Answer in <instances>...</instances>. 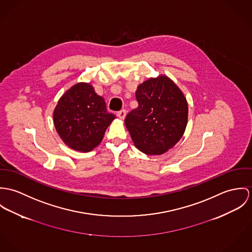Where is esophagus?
Instances as JSON below:
<instances>
[{
	"label": "esophagus",
	"instance_id": "obj_1",
	"mask_svg": "<svg viewBox=\"0 0 252 252\" xmlns=\"http://www.w3.org/2000/svg\"><path fill=\"white\" fill-rule=\"evenodd\" d=\"M126 115V111L125 109H123V110L117 112V116H118V118H120V119H125Z\"/></svg>",
	"mask_w": 252,
	"mask_h": 252
}]
</instances>
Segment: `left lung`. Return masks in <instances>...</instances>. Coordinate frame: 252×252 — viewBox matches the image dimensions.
Returning a JSON list of instances; mask_svg holds the SVG:
<instances>
[{
	"mask_svg": "<svg viewBox=\"0 0 252 252\" xmlns=\"http://www.w3.org/2000/svg\"><path fill=\"white\" fill-rule=\"evenodd\" d=\"M138 107L125 124L136 148L146 155H161L182 138L188 124V102L166 76L151 78L136 91Z\"/></svg>",
	"mask_w": 252,
	"mask_h": 252,
	"instance_id": "obj_1",
	"label": "left lung"
}]
</instances>
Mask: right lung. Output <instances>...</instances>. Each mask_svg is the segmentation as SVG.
Instances as JSON below:
<instances>
[{
  "label": "right lung",
  "instance_id": "1",
  "mask_svg": "<svg viewBox=\"0 0 252 252\" xmlns=\"http://www.w3.org/2000/svg\"><path fill=\"white\" fill-rule=\"evenodd\" d=\"M53 118L62 140L69 148L87 153L101 142L116 116L107 112L103 97L93 86L79 83L60 98Z\"/></svg>",
  "mask_w": 252,
  "mask_h": 252
}]
</instances>
